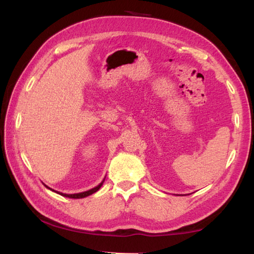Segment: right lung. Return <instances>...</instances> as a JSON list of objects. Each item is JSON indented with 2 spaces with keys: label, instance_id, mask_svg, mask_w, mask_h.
I'll use <instances>...</instances> for the list:
<instances>
[{
  "label": "right lung",
  "instance_id": "right-lung-1",
  "mask_svg": "<svg viewBox=\"0 0 254 254\" xmlns=\"http://www.w3.org/2000/svg\"><path fill=\"white\" fill-rule=\"evenodd\" d=\"M103 183H104V180L102 181V183H100L98 184L96 188H94V189H92V190H86V192H82V193H76V194H64V193H59V192H56V190H51L50 188H48L47 185H45L46 188L47 189H49V190H54V192H56V193H58V194H60V195H62V196H64V197H69V198H84V197H86V196H89V195H92L93 193H95V192H97L98 190L101 189V186L103 185Z\"/></svg>",
  "mask_w": 254,
  "mask_h": 254
}]
</instances>
